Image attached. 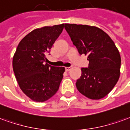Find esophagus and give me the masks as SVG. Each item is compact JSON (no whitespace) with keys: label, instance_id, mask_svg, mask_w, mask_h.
<instances>
[{"label":"esophagus","instance_id":"1","mask_svg":"<svg viewBox=\"0 0 130 130\" xmlns=\"http://www.w3.org/2000/svg\"><path fill=\"white\" fill-rule=\"evenodd\" d=\"M71 69H72V66H69V67H66V68H65L66 71H71Z\"/></svg>","mask_w":130,"mask_h":130}]
</instances>
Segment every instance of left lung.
Listing matches in <instances>:
<instances>
[{
    "label": "left lung",
    "instance_id": "1",
    "mask_svg": "<svg viewBox=\"0 0 130 130\" xmlns=\"http://www.w3.org/2000/svg\"><path fill=\"white\" fill-rule=\"evenodd\" d=\"M66 32L80 55H88V68H82L76 87L82 95L99 100L107 95L120 77L121 59L110 37L95 26L64 24Z\"/></svg>",
    "mask_w": 130,
    "mask_h": 130
}]
</instances>
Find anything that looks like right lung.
Masks as SVG:
<instances>
[{
    "label": "right lung",
    "mask_w": 130,
    "mask_h": 130,
    "mask_svg": "<svg viewBox=\"0 0 130 130\" xmlns=\"http://www.w3.org/2000/svg\"><path fill=\"white\" fill-rule=\"evenodd\" d=\"M64 24L45 26L27 34L18 45L12 66L21 89L35 102H44L58 91L64 67L46 63V55L64 29Z\"/></svg>",
    "instance_id": "right-lung-1"
}]
</instances>
